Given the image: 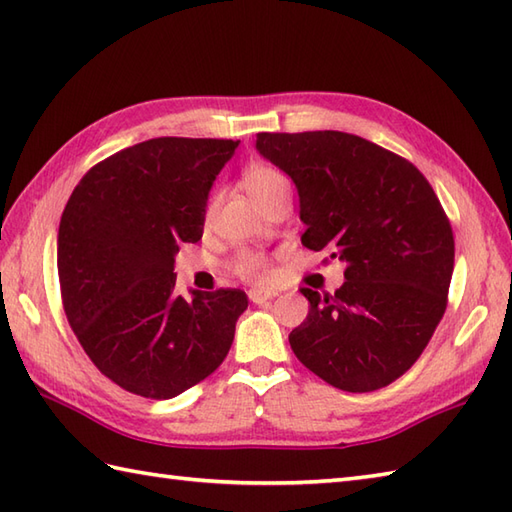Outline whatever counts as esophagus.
<instances>
[{"instance_id": "obj_1", "label": "esophagus", "mask_w": 512, "mask_h": 512, "mask_svg": "<svg viewBox=\"0 0 512 512\" xmlns=\"http://www.w3.org/2000/svg\"><path fill=\"white\" fill-rule=\"evenodd\" d=\"M275 295H270V292H264V290H257V288H253L248 292V299L253 301V303H257V306H262V303H266V301H270L273 299Z\"/></svg>"}]
</instances>
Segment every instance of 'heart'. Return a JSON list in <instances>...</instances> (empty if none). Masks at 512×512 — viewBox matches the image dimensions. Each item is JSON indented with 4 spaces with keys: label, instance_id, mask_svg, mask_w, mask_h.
Masks as SVG:
<instances>
[{
    "label": "heart",
    "instance_id": "b5f03b06",
    "mask_svg": "<svg viewBox=\"0 0 512 512\" xmlns=\"http://www.w3.org/2000/svg\"><path fill=\"white\" fill-rule=\"evenodd\" d=\"M244 187L248 189L250 195H253V200L257 204H262L279 189H288V180L284 173L277 171L275 167L257 165V167H250L244 173ZM213 211H215V198L206 204V211H204L206 224L211 222ZM235 273L246 281H253V284H262V286L273 281V268H270L268 257L262 253H255V250H246V253L237 257Z\"/></svg>",
    "mask_w": 512,
    "mask_h": 512
}]
</instances>
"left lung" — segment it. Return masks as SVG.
Returning <instances> with one entry per match:
<instances>
[{"mask_svg": "<svg viewBox=\"0 0 512 512\" xmlns=\"http://www.w3.org/2000/svg\"><path fill=\"white\" fill-rule=\"evenodd\" d=\"M299 191L301 244L345 262L334 295L301 288L310 312L290 347L336 389L387 387L418 361L447 310L449 217L409 160L345 132L257 134Z\"/></svg>", "mask_w": 512, "mask_h": 512, "instance_id": "8db88e82", "label": "left lung"}]
</instances>
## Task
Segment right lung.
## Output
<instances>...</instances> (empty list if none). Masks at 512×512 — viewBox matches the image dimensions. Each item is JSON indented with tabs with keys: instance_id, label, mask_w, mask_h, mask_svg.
Wrapping results in <instances>:
<instances>
[{
	"instance_id": "obj_1",
	"label": "right lung",
	"mask_w": 512,
	"mask_h": 512,
	"mask_svg": "<svg viewBox=\"0 0 512 512\" xmlns=\"http://www.w3.org/2000/svg\"><path fill=\"white\" fill-rule=\"evenodd\" d=\"M239 140L162 136L94 165L65 204L57 268L63 310L101 374L167 400L231 350L244 290L176 292V255L202 237L213 180Z\"/></svg>"
}]
</instances>
